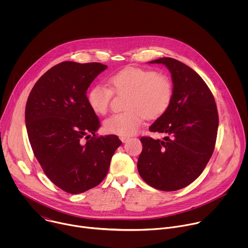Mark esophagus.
Instances as JSON below:
<instances>
[{
  "label": "esophagus",
  "mask_w": 248,
  "mask_h": 248,
  "mask_svg": "<svg viewBox=\"0 0 248 248\" xmlns=\"http://www.w3.org/2000/svg\"><path fill=\"white\" fill-rule=\"evenodd\" d=\"M120 139L122 140L123 143H125V142H127V141L129 140V137H127V136H121Z\"/></svg>",
  "instance_id": "1"
}]
</instances>
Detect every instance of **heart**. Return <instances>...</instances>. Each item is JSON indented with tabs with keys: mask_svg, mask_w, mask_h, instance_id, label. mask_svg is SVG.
<instances>
[{
	"mask_svg": "<svg viewBox=\"0 0 248 248\" xmlns=\"http://www.w3.org/2000/svg\"><path fill=\"white\" fill-rule=\"evenodd\" d=\"M108 83L118 93H128L124 113L114 114L104 123L108 132L129 136L140 128L144 117L154 119L169 107L172 96L170 78L153 70L128 67L111 76ZM112 91L102 84L94 85L87 94V101L93 112L107 113Z\"/></svg>",
	"mask_w": 248,
	"mask_h": 248,
	"instance_id": "obj_1",
	"label": "heart"
}]
</instances>
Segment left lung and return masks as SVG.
<instances>
[{
    "instance_id": "left-lung-1",
    "label": "left lung",
    "mask_w": 248,
    "mask_h": 248,
    "mask_svg": "<svg viewBox=\"0 0 248 248\" xmlns=\"http://www.w3.org/2000/svg\"><path fill=\"white\" fill-rule=\"evenodd\" d=\"M164 64L171 75L172 96L168 109L149 129L163 139L141 137L137 169L142 180L163 191L184 188L195 181L213 154L219 117L213 94L188 65L171 58Z\"/></svg>"
}]
</instances>
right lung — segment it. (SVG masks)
I'll use <instances>...</instances> for the list:
<instances>
[{"label":"right lung","mask_w":248,"mask_h":248,"mask_svg":"<svg viewBox=\"0 0 248 248\" xmlns=\"http://www.w3.org/2000/svg\"><path fill=\"white\" fill-rule=\"evenodd\" d=\"M107 67L100 62L58 63L35 83L26 102L25 124L33 153L50 181L68 193L98 186L122 144L114 134L96 136L100 123L86 96L92 81Z\"/></svg>","instance_id":"add662e5"}]
</instances>
